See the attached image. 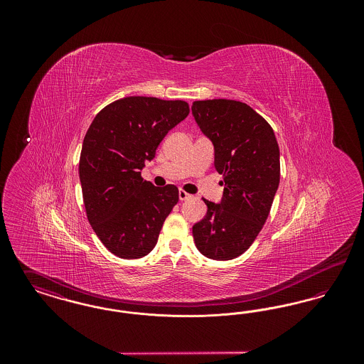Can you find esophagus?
<instances>
[{"label":"esophagus","instance_id":"esophagus-1","mask_svg":"<svg viewBox=\"0 0 364 364\" xmlns=\"http://www.w3.org/2000/svg\"><path fill=\"white\" fill-rule=\"evenodd\" d=\"M190 193H187L186 191H178V199H180V200H187V199H190Z\"/></svg>","mask_w":364,"mask_h":364}]
</instances>
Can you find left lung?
<instances>
[{"label": "left lung", "instance_id": "obj_1", "mask_svg": "<svg viewBox=\"0 0 364 364\" xmlns=\"http://www.w3.org/2000/svg\"><path fill=\"white\" fill-rule=\"evenodd\" d=\"M192 116L213 143L214 168L224 174L218 203L192 226L195 245L214 260L237 258L257 239L279 184V149L267 122L232 100L195 101Z\"/></svg>", "mask_w": 364, "mask_h": 364}]
</instances>
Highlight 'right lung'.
Returning a JSON list of instances; mask_svg holds the SVG:
<instances>
[{
    "mask_svg": "<svg viewBox=\"0 0 364 364\" xmlns=\"http://www.w3.org/2000/svg\"><path fill=\"white\" fill-rule=\"evenodd\" d=\"M188 113L184 101L127 97L104 107L87 131L79 162L87 218L119 258L146 257L178 202L176 186L156 187L140 174L162 139Z\"/></svg>",
    "mask_w": 364,
    "mask_h": 364,
    "instance_id": "right-lung-1",
    "label": "right lung"
}]
</instances>
